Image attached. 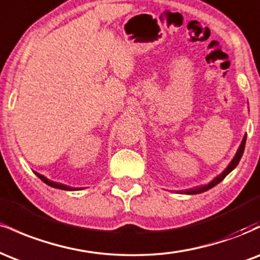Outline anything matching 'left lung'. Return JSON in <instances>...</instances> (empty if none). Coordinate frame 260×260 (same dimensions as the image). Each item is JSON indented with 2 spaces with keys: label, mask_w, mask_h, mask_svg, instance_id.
<instances>
[{
  "label": "left lung",
  "mask_w": 260,
  "mask_h": 260,
  "mask_svg": "<svg viewBox=\"0 0 260 260\" xmlns=\"http://www.w3.org/2000/svg\"><path fill=\"white\" fill-rule=\"evenodd\" d=\"M246 139H247V136H244L243 139H242V143H241L240 148H238L237 153H236V155H235V157H234V159H232L231 162H230V165L228 166V168H226V170L222 172L221 175H219V176H217V177L214 178V180L211 181L210 183L204 184V186H201V187L190 188V189L184 190V193H186V194H199V193L205 192V190L210 189V188H213L214 186H216L217 183H220V182H221V181L223 180V178H225L226 176H228V175L230 174V172H231L232 170H234V169L236 168V166L238 165V162H240L241 157H242L243 151H244V145H246Z\"/></svg>",
  "instance_id": "8db88e82"
}]
</instances>
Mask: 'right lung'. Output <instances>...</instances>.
<instances>
[{"mask_svg": "<svg viewBox=\"0 0 260 260\" xmlns=\"http://www.w3.org/2000/svg\"><path fill=\"white\" fill-rule=\"evenodd\" d=\"M35 175H37L41 181L45 182V183L49 184V186H51L53 188H58V189H64V190H76V188H72V187H70V186H66V184L58 183V182H53V181L47 180V178L45 177V176L38 174V172H35Z\"/></svg>", "mask_w": 260, "mask_h": 260, "instance_id": "1", "label": "right lung"}]
</instances>
